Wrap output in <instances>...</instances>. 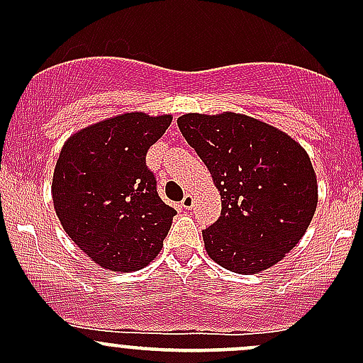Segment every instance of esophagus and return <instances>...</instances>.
<instances>
[{
    "label": "esophagus",
    "instance_id": "obj_1",
    "mask_svg": "<svg viewBox=\"0 0 363 363\" xmlns=\"http://www.w3.org/2000/svg\"><path fill=\"white\" fill-rule=\"evenodd\" d=\"M193 203H195V196L191 195V193H188V195H184V199H182V202H181V205L184 208H191L193 207Z\"/></svg>",
    "mask_w": 363,
    "mask_h": 363
}]
</instances>
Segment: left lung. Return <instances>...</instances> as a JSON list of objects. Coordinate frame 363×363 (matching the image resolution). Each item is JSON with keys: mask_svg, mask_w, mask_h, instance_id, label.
Returning <instances> with one entry per match:
<instances>
[{"mask_svg": "<svg viewBox=\"0 0 363 363\" xmlns=\"http://www.w3.org/2000/svg\"><path fill=\"white\" fill-rule=\"evenodd\" d=\"M177 124L221 195V216L202 232L207 255L246 276L281 262L307 232L318 205L306 149L244 113H184Z\"/></svg>", "mask_w": 363, "mask_h": 363, "instance_id": "8db88e82", "label": "left lung"}]
</instances>
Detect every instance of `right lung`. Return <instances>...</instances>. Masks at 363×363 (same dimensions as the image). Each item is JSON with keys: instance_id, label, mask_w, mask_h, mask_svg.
<instances>
[{"instance_id": "add662e5", "label": "right lung", "mask_w": 363, "mask_h": 363, "mask_svg": "<svg viewBox=\"0 0 363 363\" xmlns=\"http://www.w3.org/2000/svg\"><path fill=\"white\" fill-rule=\"evenodd\" d=\"M172 116L126 112L82 128L65 142L52 177V202L69 239L113 272L158 256L177 214L156 191L145 155Z\"/></svg>"}]
</instances>
